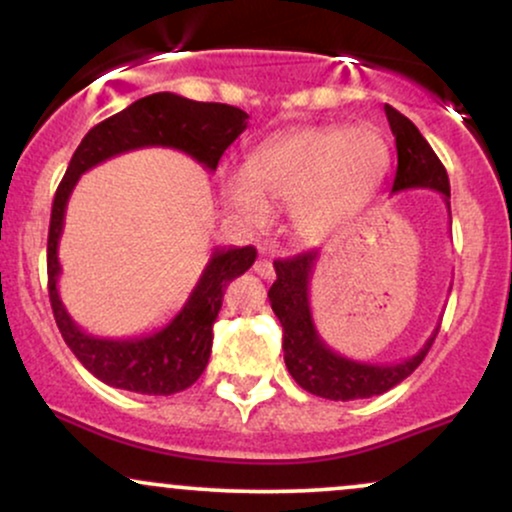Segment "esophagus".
I'll return each mask as SVG.
<instances>
[{
  "label": "esophagus",
  "mask_w": 512,
  "mask_h": 512,
  "mask_svg": "<svg viewBox=\"0 0 512 512\" xmlns=\"http://www.w3.org/2000/svg\"><path fill=\"white\" fill-rule=\"evenodd\" d=\"M252 271H255L257 276L267 278V281H271V278H274V264H271L269 260H257L255 264H252Z\"/></svg>",
  "instance_id": "esophagus-1"
}]
</instances>
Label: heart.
<instances>
[{
  "label": "heart",
  "mask_w": 512,
  "mask_h": 512,
  "mask_svg": "<svg viewBox=\"0 0 512 512\" xmlns=\"http://www.w3.org/2000/svg\"><path fill=\"white\" fill-rule=\"evenodd\" d=\"M387 165L390 146L371 127H309L262 146L222 181V200L245 226L267 224L271 205L290 210L295 234L316 241L364 203Z\"/></svg>",
  "instance_id": "heart-1"
}]
</instances>
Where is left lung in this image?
I'll return each instance as SVG.
<instances>
[{"label":"left lung","mask_w":512,"mask_h":512,"mask_svg":"<svg viewBox=\"0 0 512 512\" xmlns=\"http://www.w3.org/2000/svg\"><path fill=\"white\" fill-rule=\"evenodd\" d=\"M385 115L394 134V144H397V174L392 181V193L406 189H432L442 193L451 217L449 177L435 151L418 132V127L397 108L385 103ZM319 257V250L314 248L274 262L276 281L269 288V302L283 326V359H286L288 373L302 390L323 399L352 401L378 397L416 371L425 354L430 352L439 326L413 357L397 364H366V361L342 357L328 347L316 331L312 307H309V286H312Z\"/></svg>","instance_id":"8db88e82"}]
</instances>
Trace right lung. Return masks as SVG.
I'll return each mask as SVG.
<instances>
[{
  "mask_svg": "<svg viewBox=\"0 0 512 512\" xmlns=\"http://www.w3.org/2000/svg\"><path fill=\"white\" fill-rule=\"evenodd\" d=\"M245 127H248V113L241 108L158 92L134 101L125 111L89 129L70 158L66 177L58 186L51 208L47 243L49 300L66 345L101 383L129 392L155 394V397L158 394L167 397L196 383L208 366L212 326L222 309L224 288L252 267L257 252L252 245L215 248L189 300L158 331L137 338H101L82 331L58 295V276H61L58 241L77 179L103 160L148 146L177 148L198 160L208 172H215L219 158L241 137Z\"/></svg>",
  "mask_w": 512,
  "mask_h": 512,
  "instance_id": "add662e5",
  "label": "right lung"
}]
</instances>
